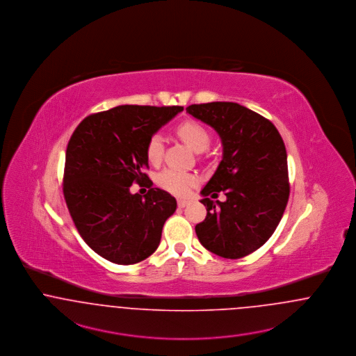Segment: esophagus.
<instances>
[{
	"instance_id": "esophagus-1",
	"label": "esophagus",
	"mask_w": 356,
	"mask_h": 356,
	"mask_svg": "<svg viewBox=\"0 0 356 356\" xmlns=\"http://www.w3.org/2000/svg\"><path fill=\"white\" fill-rule=\"evenodd\" d=\"M187 204H188V201H185V200H178V206H179V207H182V209H184V207L187 206Z\"/></svg>"
}]
</instances>
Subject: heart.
<instances>
[{"label":"heart","instance_id":"obj_1","mask_svg":"<svg viewBox=\"0 0 356 356\" xmlns=\"http://www.w3.org/2000/svg\"><path fill=\"white\" fill-rule=\"evenodd\" d=\"M177 133L186 143L197 153L203 152L210 142L209 131L195 121H186L177 127ZM163 155V138L161 134H154L147 140L146 145V156L147 161L153 165H158ZM156 182L162 188L174 195L185 197L191 188L200 184V177L195 172L177 170V169H165L156 177Z\"/></svg>","mask_w":356,"mask_h":356}]
</instances>
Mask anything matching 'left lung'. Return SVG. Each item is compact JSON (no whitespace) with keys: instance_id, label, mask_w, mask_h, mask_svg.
Wrapping results in <instances>:
<instances>
[{"instance_id":"left-lung-1","label":"left lung","mask_w":356,"mask_h":356,"mask_svg":"<svg viewBox=\"0 0 356 356\" xmlns=\"http://www.w3.org/2000/svg\"><path fill=\"white\" fill-rule=\"evenodd\" d=\"M186 111L211 126L223 146L217 170L202 188L207 216L195 226L197 236L222 258H243L268 241L287 206L284 142L273 122L235 102L190 105ZM219 191L226 202L207 198Z\"/></svg>"}]
</instances>
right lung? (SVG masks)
<instances>
[{"label": "right lung", "mask_w": 356, "mask_h": 356, "mask_svg": "<svg viewBox=\"0 0 356 356\" xmlns=\"http://www.w3.org/2000/svg\"><path fill=\"white\" fill-rule=\"evenodd\" d=\"M182 106L122 105L86 117L67 143L63 197L86 245L117 264H134L159 246L177 201L150 187L146 195L130 186L153 185L146 145Z\"/></svg>", "instance_id": "obj_1"}]
</instances>
